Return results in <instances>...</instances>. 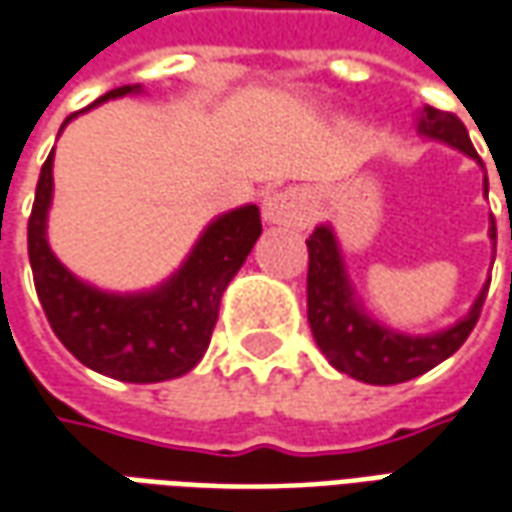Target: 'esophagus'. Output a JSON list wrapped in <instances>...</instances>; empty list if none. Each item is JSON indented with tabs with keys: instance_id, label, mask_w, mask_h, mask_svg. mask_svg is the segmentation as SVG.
Wrapping results in <instances>:
<instances>
[{
	"instance_id": "1",
	"label": "esophagus",
	"mask_w": 512,
	"mask_h": 512,
	"mask_svg": "<svg viewBox=\"0 0 512 512\" xmlns=\"http://www.w3.org/2000/svg\"><path fill=\"white\" fill-rule=\"evenodd\" d=\"M263 216L271 224L291 227V230H305L307 224H310V202H307V196L302 191L285 188L280 194L268 196Z\"/></svg>"
}]
</instances>
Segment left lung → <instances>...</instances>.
I'll list each match as a JSON object with an SVG mask.
<instances>
[{
	"instance_id": "1",
	"label": "left lung",
	"mask_w": 512,
	"mask_h": 512,
	"mask_svg": "<svg viewBox=\"0 0 512 512\" xmlns=\"http://www.w3.org/2000/svg\"><path fill=\"white\" fill-rule=\"evenodd\" d=\"M418 132L446 141L468 157L480 160L468 138L466 124L455 113L427 105L421 110ZM485 194H488V177H485ZM491 238L496 241V227H491ZM485 293L488 285L482 288L468 316L460 318L449 330L418 335V338L399 335L371 321L355 305L330 227H316L307 238V321L313 338L324 357L341 374H349L368 385H396V382L413 380L443 363L446 357L455 355L480 321Z\"/></svg>"
}]
</instances>
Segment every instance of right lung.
I'll return each instance as SVG.
<instances>
[{"label":"right lung","instance_id":"right-lung-1","mask_svg":"<svg viewBox=\"0 0 512 512\" xmlns=\"http://www.w3.org/2000/svg\"><path fill=\"white\" fill-rule=\"evenodd\" d=\"M132 91H138V85H121L99 96L94 105ZM49 199L52 155L46 157L35 185L27 252L35 291L60 343L82 366L124 382H163L191 371L210 346L221 293L263 232L257 205L238 207L213 221L185 266L163 288L138 296H113L82 285L49 252Z\"/></svg>","mask_w":512,"mask_h":512}]
</instances>
